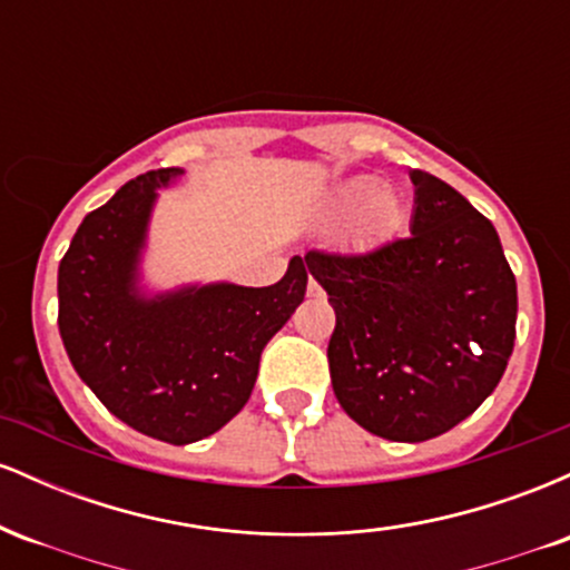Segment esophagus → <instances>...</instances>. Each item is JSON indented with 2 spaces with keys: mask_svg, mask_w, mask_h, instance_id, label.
<instances>
[{
  "mask_svg": "<svg viewBox=\"0 0 570 570\" xmlns=\"http://www.w3.org/2000/svg\"><path fill=\"white\" fill-rule=\"evenodd\" d=\"M307 297H322V286H318V281H307Z\"/></svg>",
  "mask_w": 570,
  "mask_h": 570,
  "instance_id": "esophagus-1",
  "label": "esophagus"
}]
</instances>
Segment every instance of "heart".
<instances>
[{
  "mask_svg": "<svg viewBox=\"0 0 570 570\" xmlns=\"http://www.w3.org/2000/svg\"><path fill=\"white\" fill-rule=\"evenodd\" d=\"M330 217L351 219V244L367 248L402 225L404 203L394 189L381 187L375 176H353L332 195Z\"/></svg>",
  "mask_w": 570,
  "mask_h": 570,
  "instance_id": "obj_1",
  "label": "heart"
}]
</instances>
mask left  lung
<instances>
[{
    "instance_id": "8db88e82",
    "label": "left lung",
    "mask_w": 570,
    "mask_h": 570,
    "mask_svg": "<svg viewBox=\"0 0 570 570\" xmlns=\"http://www.w3.org/2000/svg\"><path fill=\"white\" fill-rule=\"evenodd\" d=\"M407 238L367 254L307 252L330 294V375L353 421L391 442H426L469 417L514 348L517 281L490 219L426 171Z\"/></svg>"
}]
</instances>
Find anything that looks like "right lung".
Returning <instances> with one entry per match:
<instances>
[{"mask_svg": "<svg viewBox=\"0 0 570 570\" xmlns=\"http://www.w3.org/2000/svg\"><path fill=\"white\" fill-rule=\"evenodd\" d=\"M181 168L147 171L90 212L58 265V330L71 367L130 429L168 444L212 436L252 396L259 356L305 299L292 257L273 286L203 284L147 294L141 252L158 189Z\"/></svg>", "mask_w": 570, "mask_h": 570, "instance_id": "obj_1", "label": "right lung"}]
</instances>
